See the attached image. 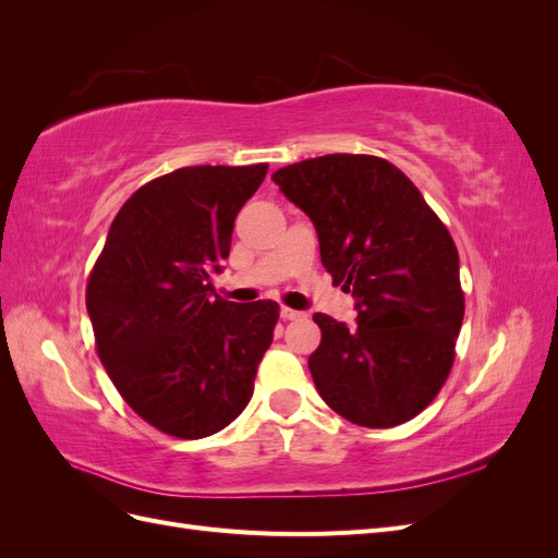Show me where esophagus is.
Here are the masks:
<instances>
[{"label":"esophagus","mask_w":558,"mask_h":558,"mask_svg":"<svg viewBox=\"0 0 558 558\" xmlns=\"http://www.w3.org/2000/svg\"><path fill=\"white\" fill-rule=\"evenodd\" d=\"M281 318L283 320H298V318H305V312H298V310H291V307H281Z\"/></svg>","instance_id":"esophagus-1"}]
</instances>
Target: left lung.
Segmentation results:
<instances>
[{
    "label": "left lung",
    "instance_id": "1",
    "mask_svg": "<svg viewBox=\"0 0 558 558\" xmlns=\"http://www.w3.org/2000/svg\"><path fill=\"white\" fill-rule=\"evenodd\" d=\"M318 234L332 283L356 298V326L314 314L318 396L351 424L391 428L440 393L463 324L459 251L396 165L330 154L272 174Z\"/></svg>",
    "mask_w": 558,
    "mask_h": 558
}]
</instances>
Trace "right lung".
<instances>
[{"mask_svg": "<svg viewBox=\"0 0 558 558\" xmlns=\"http://www.w3.org/2000/svg\"><path fill=\"white\" fill-rule=\"evenodd\" d=\"M267 165L181 167L134 193L109 228L86 307L97 356L150 426L181 437L223 430L253 396L279 305L218 298L234 218Z\"/></svg>", "mask_w": 558, "mask_h": 558, "instance_id": "obj_1", "label": "right lung"}]
</instances>
